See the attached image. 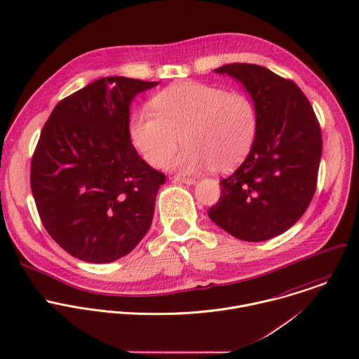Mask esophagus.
I'll list each match as a JSON object with an SVG mask.
<instances>
[{
	"instance_id": "esophagus-1",
	"label": "esophagus",
	"mask_w": 359,
	"mask_h": 359,
	"mask_svg": "<svg viewBox=\"0 0 359 359\" xmlns=\"http://www.w3.org/2000/svg\"><path fill=\"white\" fill-rule=\"evenodd\" d=\"M172 180L173 182H179V183H184V184H196L197 183V180L196 179H189V177H180V176H175V177H172Z\"/></svg>"
}]
</instances>
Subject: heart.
Masks as SVG:
<instances>
[{"instance_id": "obj_1", "label": "heart", "mask_w": 359, "mask_h": 359, "mask_svg": "<svg viewBox=\"0 0 359 359\" xmlns=\"http://www.w3.org/2000/svg\"><path fill=\"white\" fill-rule=\"evenodd\" d=\"M151 108L133 111L129 135L135 148L152 166H162L180 142L186 147L168 163L183 175L211 168L226 172L250 152L258 129V114L241 91L182 81L156 93Z\"/></svg>"}]
</instances>
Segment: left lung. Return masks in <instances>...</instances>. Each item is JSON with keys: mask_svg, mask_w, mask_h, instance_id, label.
<instances>
[{"mask_svg": "<svg viewBox=\"0 0 359 359\" xmlns=\"http://www.w3.org/2000/svg\"><path fill=\"white\" fill-rule=\"evenodd\" d=\"M215 72L243 84L258 129L245 161L220 180L208 216L236 238L265 241L288 230L312 201L322 156L319 122L299 87L264 67L229 64Z\"/></svg>", "mask_w": 359, "mask_h": 359, "instance_id": "left-lung-1", "label": "left lung"}]
</instances>
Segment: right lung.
<instances>
[{
    "label": "right lung",
    "instance_id": "add662e5",
    "mask_svg": "<svg viewBox=\"0 0 359 359\" xmlns=\"http://www.w3.org/2000/svg\"><path fill=\"white\" fill-rule=\"evenodd\" d=\"M123 76L95 80L57 104L32 159L30 186L40 219L68 254L108 264L148 231L165 175L129 135L130 104L158 86Z\"/></svg>",
    "mask_w": 359,
    "mask_h": 359
}]
</instances>
